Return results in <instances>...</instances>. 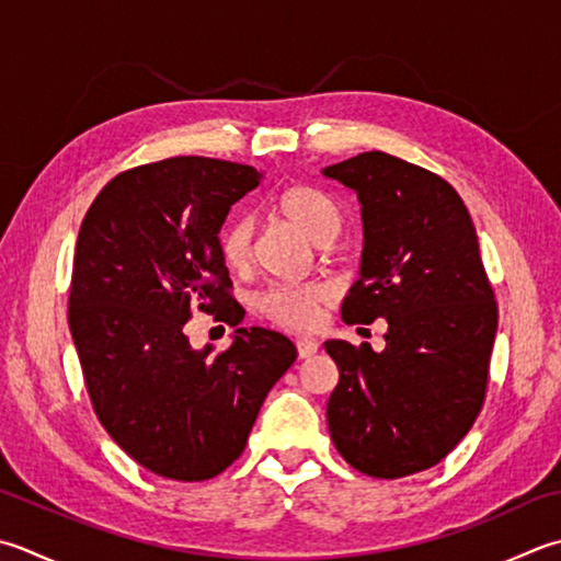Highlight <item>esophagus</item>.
I'll return each mask as SVG.
<instances>
[{"mask_svg":"<svg viewBox=\"0 0 561 561\" xmlns=\"http://www.w3.org/2000/svg\"><path fill=\"white\" fill-rule=\"evenodd\" d=\"M296 353H299L301 359H309V357H313L318 353V343H316L313 337L296 340Z\"/></svg>","mask_w":561,"mask_h":561,"instance_id":"34e87169","label":"esophagus"}]
</instances>
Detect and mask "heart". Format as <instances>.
Returning a JSON list of instances; mask_svg holds the SVG:
<instances>
[{
    "instance_id": "1",
    "label": "heart",
    "mask_w": 561,
    "mask_h": 561,
    "mask_svg": "<svg viewBox=\"0 0 561 561\" xmlns=\"http://www.w3.org/2000/svg\"><path fill=\"white\" fill-rule=\"evenodd\" d=\"M277 211L318 245H331L343 228V211L331 196L313 186H289L277 199ZM218 250L230 270H243L252 257V221L236 216L218 233ZM333 299L331 284H282L260 296V311L289 331L313 328L321 306Z\"/></svg>"
}]
</instances>
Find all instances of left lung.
<instances>
[{
	"mask_svg": "<svg viewBox=\"0 0 561 561\" xmlns=\"http://www.w3.org/2000/svg\"><path fill=\"white\" fill-rule=\"evenodd\" d=\"M321 174L357 194L362 216L359 279L343 321L389 325L381 353L325 340L340 371L328 431L362 474L409 477L453 453L484 403L499 311L477 228L443 178L389 152Z\"/></svg>",
	"mask_w": 561,
	"mask_h": 561,
	"instance_id": "8db88e82",
	"label": "left lung"
}]
</instances>
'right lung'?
<instances>
[{"instance_id":"add662e5","label":"right lung","mask_w":561,"mask_h":561,"mask_svg":"<svg viewBox=\"0 0 561 561\" xmlns=\"http://www.w3.org/2000/svg\"><path fill=\"white\" fill-rule=\"evenodd\" d=\"M265 174L170 158L108 182L77 236L70 333L99 421L152 474L204 481L243 455L262 401L296 359L287 335L240 328L218 233ZM192 308L237 328L221 356L191 347Z\"/></svg>"}]
</instances>
